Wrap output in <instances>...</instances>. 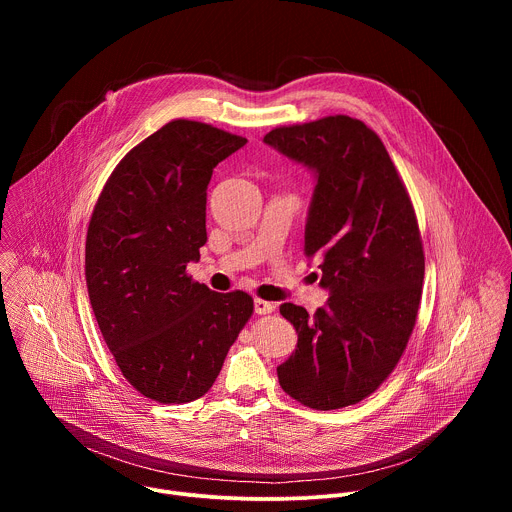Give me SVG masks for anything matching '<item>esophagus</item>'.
<instances>
[{"mask_svg": "<svg viewBox=\"0 0 512 512\" xmlns=\"http://www.w3.org/2000/svg\"><path fill=\"white\" fill-rule=\"evenodd\" d=\"M275 310V304H271V302H267V300H255V314H259V316H265V314H271Z\"/></svg>", "mask_w": 512, "mask_h": 512, "instance_id": "1", "label": "esophagus"}]
</instances>
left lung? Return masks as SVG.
I'll use <instances>...</instances> for the list:
<instances>
[{
  "mask_svg": "<svg viewBox=\"0 0 512 512\" xmlns=\"http://www.w3.org/2000/svg\"><path fill=\"white\" fill-rule=\"evenodd\" d=\"M263 141L316 172L304 253L332 294L314 316L281 304L298 346L277 367L279 385L306 407L342 409L387 381L415 328L425 273L417 216L381 137L360 119L283 125Z\"/></svg>",
  "mask_w": 512,
  "mask_h": 512,
  "instance_id": "1",
  "label": "left lung"
}]
</instances>
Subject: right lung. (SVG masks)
Segmentation results:
<instances>
[{
    "label": "right lung",
    "mask_w": 512,
    "mask_h": 512,
    "mask_svg": "<svg viewBox=\"0 0 512 512\" xmlns=\"http://www.w3.org/2000/svg\"><path fill=\"white\" fill-rule=\"evenodd\" d=\"M247 143L174 119L105 182L87 231L85 275L99 330L129 385L158 403L202 397L253 316L245 291L216 294L186 273L206 243V188Z\"/></svg>",
    "instance_id": "1"
}]
</instances>
